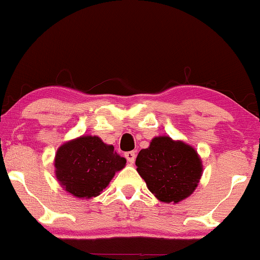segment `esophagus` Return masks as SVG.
<instances>
[{
    "mask_svg": "<svg viewBox=\"0 0 260 260\" xmlns=\"http://www.w3.org/2000/svg\"><path fill=\"white\" fill-rule=\"evenodd\" d=\"M124 156H125V158L127 159V162H129L130 165H134L135 158H136V154H135V151H127L124 154Z\"/></svg>",
    "mask_w": 260,
    "mask_h": 260,
    "instance_id": "34e87169",
    "label": "esophagus"
}]
</instances>
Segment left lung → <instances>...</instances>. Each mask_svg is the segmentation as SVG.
<instances>
[{
  "instance_id": "left-lung-1",
  "label": "left lung",
  "mask_w": 260,
  "mask_h": 260,
  "mask_svg": "<svg viewBox=\"0 0 260 260\" xmlns=\"http://www.w3.org/2000/svg\"><path fill=\"white\" fill-rule=\"evenodd\" d=\"M136 166L148 189L166 204H177L193 194L202 175L197 150L169 136L152 138L149 148L138 152Z\"/></svg>"
}]
</instances>
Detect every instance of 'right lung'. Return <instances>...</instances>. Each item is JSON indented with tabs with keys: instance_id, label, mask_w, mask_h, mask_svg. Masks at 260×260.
Wrapping results in <instances>:
<instances>
[{
	"instance_id": "add662e5",
	"label": "right lung",
	"mask_w": 260,
	"mask_h": 260,
	"mask_svg": "<svg viewBox=\"0 0 260 260\" xmlns=\"http://www.w3.org/2000/svg\"><path fill=\"white\" fill-rule=\"evenodd\" d=\"M126 159L97 136H81L63 143L54 158L55 176L73 197L92 199L105 189Z\"/></svg>"
}]
</instances>
